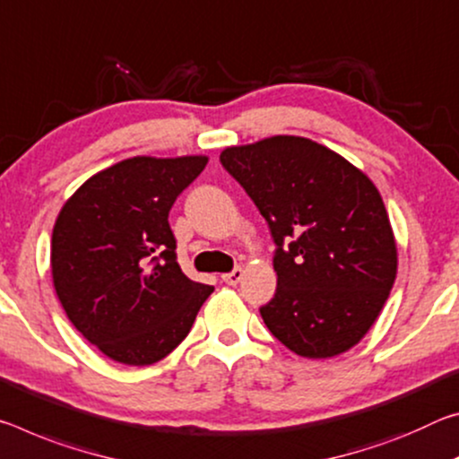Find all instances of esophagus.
<instances>
[{"label":"esophagus","mask_w":459,"mask_h":459,"mask_svg":"<svg viewBox=\"0 0 459 459\" xmlns=\"http://www.w3.org/2000/svg\"><path fill=\"white\" fill-rule=\"evenodd\" d=\"M242 279H244V270L242 268H234V270H231V273H225L221 276V281L225 284H238Z\"/></svg>","instance_id":"1"}]
</instances>
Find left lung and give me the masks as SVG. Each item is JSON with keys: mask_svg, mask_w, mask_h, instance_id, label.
Instances as JSON below:
<instances>
[{"mask_svg": "<svg viewBox=\"0 0 459 459\" xmlns=\"http://www.w3.org/2000/svg\"><path fill=\"white\" fill-rule=\"evenodd\" d=\"M225 170L268 221L276 292L260 309L297 356H340L370 332L396 279L399 254L385 201L362 170L300 136L228 146Z\"/></svg>", "mask_w": 459, "mask_h": 459, "instance_id": "1", "label": "left lung"}]
</instances>
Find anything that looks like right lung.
I'll list each match as a JSON object with an SVG mask.
<instances>
[{"label": "right lung", "instance_id": "right-lung-1", "mask_svg": "<svg viewBox=\"0 0 459 459\" xmlns=\"http://www.w3.org/2000/svg\"><path fill=\"white\" fill-rule=\"evenodd\" d=\"M207 156H134L87 178L52 228L56 297L77 332L119 364L150 366L191 332L213 287L186 279L172 203Z\"/></svg>", "mask_w": 459, "mask_h": 459}]
</instances>
